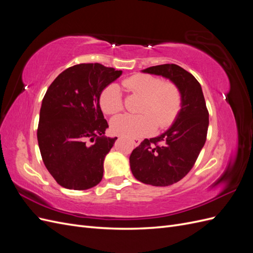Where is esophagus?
I'll return each instance as SVG.
<instances>
[{
	"mask_svg": "<svg viewBox=\"0 0 253 253\" xmlns=\"http://www.w3.org/2000/svg\"><path fill=\"white\" fill-rule=\"evenodd\" d=\"M119 139V138H118ZM132 142H133V144L135 145V147H137V145H139L140 144V139H138V138H134V139H132Z\"/></svg>",
	"mask_w": 253,
	"mask_h": 253,
	"instance_id": "34e87169",
	"label": "esophagus"
}]
</instances>
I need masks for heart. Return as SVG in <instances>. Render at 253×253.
Returning <instances> with one entry per match:
<instances>
[{"label":"heart","instance_id":"obj_1","mask_svg":"<svg viewBox=\"0 0 253 253\" xmlns=\"http://www.w3.org/2000/svg\"><path fill=\"white\" fill-rule=\"evenodd\" d=\"M127 93L143 97L139 113L141 115H121L112 120L114 134L136 138L148 135L158 128L170 126L178 117L182 105L180 88L172 81H164L157 76L135 74L121 81ZM103 113L117 115L124 110V101L116 84L106 86L99 97Z\"/></svg>","mask_w":253,"mask_h":253}]
</instances>
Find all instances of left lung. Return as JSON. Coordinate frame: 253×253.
Listing matches in <instances>:
<instances>
[{"instance_id": "obj_1", "label": "left lung", "mask_w": 253, "mask_h": 253, "mask_svg": "<svg viewBox=\"0 0 253 253\" xmlns=\"http://www.w3.org/2000/svg\"><path fill=\"white\" fill-rule=\"evenodd\" d=\"M143 72L169 78L182 95L181 110L174 125L160 136L141 141L129 156L136 179L167 187L182 179L195 165L207 139L209 112L200 82L182 67L163 64Z\"/></svg>"}]
</instances>
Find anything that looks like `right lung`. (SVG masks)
<instances>
[{"label": "right lung", "instance_id": "add662e5", "mask_svg": "<svg viewBox=\"0 0 253 253\" xmlns=\"http://www.w3.org/2000/svg\"><path fill=\"white\" fill-rule=\"evenodd\" d=\"M121 73L99 63L77 64L61 73L45 94L38 143L45 167L63 188L86 190L101 181L104 157L117 138L103 136L109 125L99 97Z\"/></svg>", "mask_w": 253, "mask_h": 253}]
</instances>
